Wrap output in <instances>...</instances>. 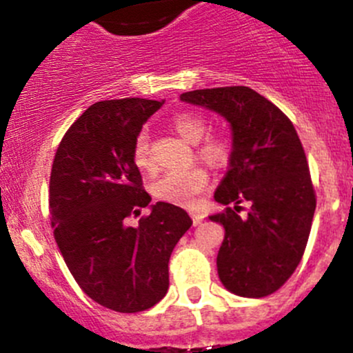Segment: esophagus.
<instances>
[{"instance_id": "esophagus-1", "label": "esophagus", "mask_w": 353, "mask_h": 353, "mask_svg": "<svg viewBox=\"0 0 353 353\" xmlns=\"http://www.w3.org/2000/svg\"><path fill=\"white\" fill-rule=\"evenodd\" d=\"M191 216H193V223L194 225H199V223L203 222V219H205V215L199 212H191Z\"/></svg>"}]
</instances>
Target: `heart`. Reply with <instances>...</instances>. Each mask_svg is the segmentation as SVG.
I'll use <instances>...</instances> for the list:
<instances>
[{
	"instance_id": "obj_1",
	"label": "heart",
	"mask_w": 353,
	"mask_h": 353,
	"mask_svg": "<svg viewBox=\"0 0 353 353\" xmlns=\"http://www.w3.org/2000/svg\"><path fill=\"white\" fill-rule=\"evenodd\" d=\"M172 128L190 143H198L206 133V119L194 112H179L174 116ZM199 155L210 165H222L229 159V141L223 137H208L201 141L198 148ZM133 162L143 172L154 170L150 143L147 131H141L133 145ZM208 184V174L203 167L193 165L186 169L167 170L162 177L155 181L152 191L159 199L181 206H194L198 194Z\"/></svg>"
}]
</instances>
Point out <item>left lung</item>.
Returning a JSON list of instances; mask_svg holds the SVG:
<instances>
[{
    "label": "left lung",
    "mask_w": 353,
    "mask_h": 353,
    "mask_svg": "<svg viewBox=\"0 0 353 353\" xmlns=\"http://www.w3.org/2000/svg\"><path fill=\"white\" fill-rule=\"evenodd\" d=\"M186 104L216 112L232 134L229 167L215 191L225 212L210 215L225 229L216 254L223 287L241 297L279 290L301 263L316 210L309 165L294 124L249 87L186 92ZM241 201H249L245 217Z\"/></svg>",
    "instance_id": "obj_1"
}]
</instances>
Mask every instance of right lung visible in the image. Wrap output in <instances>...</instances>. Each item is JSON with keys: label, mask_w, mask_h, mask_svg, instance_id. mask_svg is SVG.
<instances>
[{"label": "right lung", "mask_w": 353, "mask_h": 353, "mask_svg": "<svg viewBox=\"0 0 353 353\" xmlns=\"http://www.w3.org/2000/svg\"><path fill=\"white\" fill-rule=\"evenodd\" d=\"M163 101L116 99L90 105L54 155L49 212L54 239L81 290L104 307L140 312L169 288L172 249L193 220L186 210L152 201L141 188L133 145ZM141 208L151 215L125 223Z\"/></svg>", "instance_id": "add662e5"}]
</instances>
